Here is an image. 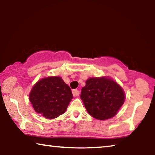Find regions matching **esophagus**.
Listing matches in <instances>:
<instances>
[{
	"instance_id": "1",
	"label": "esophagus",
	"mask_w": 155,
	"mask_h": 155,
	"mask_svg": "<svg viewBox=\"0 0 155 155\" xmlns=\"http://www.w3.org/2000/svg\"><path fill=\"white\" fill-rule=\"evenodd\" d=\"M79 94H80V92H79V91H78V90H72V94H73V96H74V97L78 96V95H79Z\"/></svg>"
}]
</instances>
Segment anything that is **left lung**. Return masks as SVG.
<instances>
[{
  "label": "left lung",
  "mask_w": 155,
  "mask_h": 155,
  "mask_svg": "<svg viewBox=\"0 0 155 155\" xmlns=\"http://www.w3.org/2000/svg\"><path fill=\"white\" fill-rule=\"evenodd\" d=\"M124 92L109 78H90L81 90V98L89 114L100 120L114 117L124 102Z\"/></svg>",
  "instance_id": "obj_1"
}]
</instances>
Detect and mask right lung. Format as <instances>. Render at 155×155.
<instances>
[{
	"mask_svg": "<svg viewBox=\"0 0 155 155\" xmlns=\"http://www.w3.org/2000/svg\"><path fill=\"white\" fill-rule=\"evenodd\" d=\"M72 98L70 87L59 77L39 81L29 94L30 102L35 111L48 119L64 114Z\"/></svg>",
	"mask_w": 155,
	"mask_h": 155,
	"instance_id": "1",
	"label": "right lung"
}]
</instances>
